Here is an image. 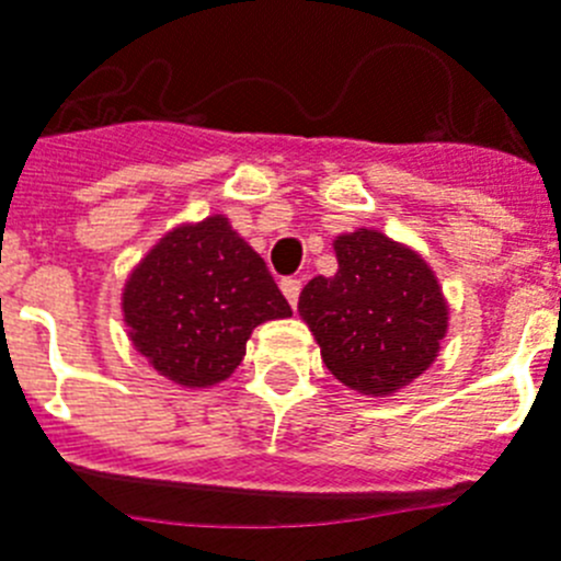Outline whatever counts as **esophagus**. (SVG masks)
Listing matches in <instances>:
<instances>
[{"label": "esophagus", "mask_w": 561, "mask_h": 561, "mask_svg": "<svg viewBox=\"0 0 561 561\" xmlns=\"http://www.w3.org/2000/svg\"><path fill=\"white\" fill-rule=\"evenodd\" d=\"M300 286H304V284H300L298 277H284V280H280V291H284V295H286V300H289L291 309L298 307Z\"/></svg>", "instance_id": "34e87169"}]
</instances>
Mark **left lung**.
Segmentation results:
<instances>
[{"label":"left lung","instance_id":"left-lung-1","mask_svg":"<svg viewBox=\"0 0 561 561\" xmlns=\"http://www.w3.org/2000/svg\"><path fill=\"white\" fill-rule=\"evenodd\" d=\"M337 272L312 277L298 312L337 381L369 398L404 390L438 358L450 307L430 263L378 229L332 240Z\"/></svg>","mask_w":561,"mask_h":561}]
</instances>
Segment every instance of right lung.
<instances>
[{"mask_svg": "<svg viewBox=\"0 0 561 561\" xmlns=\"http://www.w3.org/2000/svg\"><path fill=\"white\" fill-rule=\"evenodd\" d=\"M119 307L134 350L186 390L226 381L254 327L291 314L263 257L226 215L165 231L131 270Z\"/></svg>", "mask_w": 561, "mask_h": 561, "instance_id": "obj_1", "label": "right lung"}]
</instances>
